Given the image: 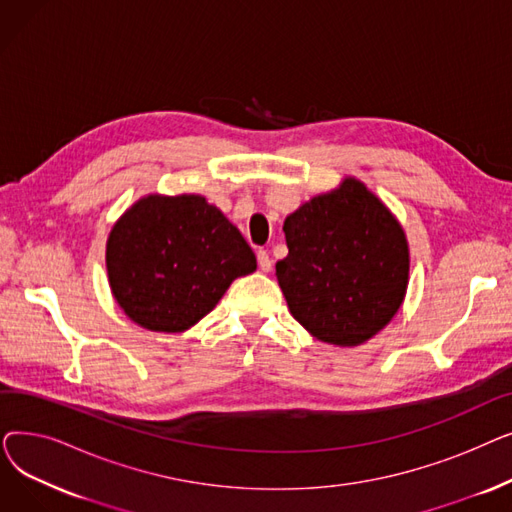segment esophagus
<instances>
[{"label": "esophagus", "instance_id": "1", "mask_svg": "<svg viewBox=\"0 0 512 512\" xmlns=\"http://www.w3.org/2000/svg\"><path fill=\"white\" fill-rule=\"evenodd\" d=\"M257 263L261 267V272H270L272 270V259L267 255V251H257Z\"/></svg>", "mask_w": 512, "mask_h": 512}]
</instances>
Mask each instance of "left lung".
<instances>
[{"label":"left lung","mask_w":512,"mask_h":512,"mask_svg":"<svg viewBox=\"0 0 512 512\" xmlns=\"http://www.w3.org/2000/svg\"><path fill=\"white\" fill-rule=\"evenodd\" d=\"M288 255L276 278L292 317L317 340L359 346L382 332L405 301L409 242L367 184L346 176L284 220Z\"/></svg>","instance_id":"8db88e82"}]
</instances>
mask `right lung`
I'll list each match as a JSON object with an SVG mask.
<instances>
[{"instance_id":"1","label":"right lung","mask_w":512,"mask_h":512,"mask_svg":"<svg viewBox=\"0 0 512 512\" xmlns=\"http://www.w3.org/2000/svg\"><path fill=\"white\" fill-rule=\"evenodd\" d=\"M107 282L134 324L191 330L230 284L257 270L238 228L203 195L151 193L132 203L105 245Z\"/></svg>"}]
</instances>
